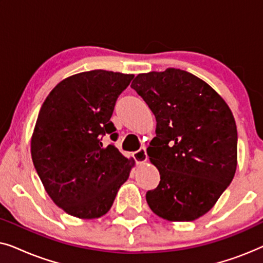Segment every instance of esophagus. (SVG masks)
I'll return each instance as SVG.
<instances>
[{
    "mask_svg": "<svg viewBox=\"0 0 263 263\" xmlns=\"http://www.w3.org/2000/svg\"><path fill=\"white\" fill-rule=\"evenodd\" d=\"M133 157H134V159L138 164L145 163L147 160V153H146L145 147H142V148H140L139 151H136V152L133 153Z\"/></svg>",
    "mask_w": 263,
    "mask_h": 263,
    "instance_id": "34e87169",
    "label": "esophagus"
}]
</instances>
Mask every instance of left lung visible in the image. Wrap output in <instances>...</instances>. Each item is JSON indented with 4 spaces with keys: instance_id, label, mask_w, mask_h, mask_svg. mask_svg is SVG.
<instances>
[{
    "instance_id": "left-lung-1",
    "label": "left lung",
    "mask_w": 263,
    "mask_h": 263,
    "mask_svg": "<svg viewBox=\"0 0 263 263\" xmlns=\"http://www.w3.org/2000/svg\"><path fill=\"white\" fill-rule=\"evenodd\" d=\"M132 88L156 116V138L147 148L160 174L146 194L154 214L193 221L214 206L237 168V127L225 100L185 70L139 74Z\"/></svg>"
}]
</instances>
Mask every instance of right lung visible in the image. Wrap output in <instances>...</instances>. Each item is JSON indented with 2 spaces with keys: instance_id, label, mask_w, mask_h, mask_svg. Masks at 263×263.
Wrapping results in <instances>:
<instances>
[{
  "instance_id": "add662e5",
  "label": "right lung",
  "mask_w": 263,
  "mask_h": 263,
  "mask_svg": "<svg viewBox=\"0 0 263 263\" xmlns=\"http://www.w3.org/2000/svg\"><path fill=\"white\" fill-rule=\"evenodd\" d=\"M133 78L84 71L57 84L43 103L31 139L32 160L48 195L69 215L106 214L135 165L114 143L102 142L105 134L117 139L110 118Z\"/></svg>"
}]
</instances>
